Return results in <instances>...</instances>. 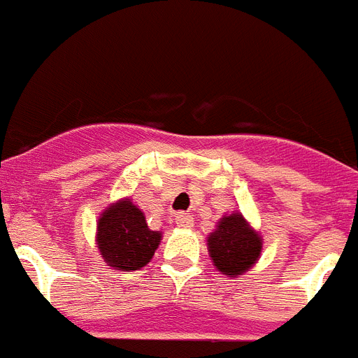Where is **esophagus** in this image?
Wrapping results in <instances>:
<instances>
[{
  "label": "esophagus",
  "instance_id": "esophagus-1",
  "mask_svg": "<svg viewBox=\"0 0 358 358\" xmlns=\"http://www.w3.org/2000/svg\"><path fill=\"white\" fill-rule=\"evenodd\" d=\"M176 224H178L180 227H184V229L193 227L194 225L193 215H191V213H178V215H176Z\"/></svg>",
  "mask_w": 358,
  "mask_h": 358
}]
</instances>
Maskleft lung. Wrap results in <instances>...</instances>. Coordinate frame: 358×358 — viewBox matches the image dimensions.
<instances>
[{
  "instance_id": "1",
  "label": "left lung",
  "mask_w": 358,
  "mask_h": 358,
  "mask_svg": "<svg viewBox=\"0 0 358 358\" xmlns=\"http://www.w3.org/2000/svg\"><path fill=\"white\" fill-rule=\"evenodd\" d=\"M215 266L224 275H242L253 266L262 251V240L248 225L244 216L235 213L224 216L215 233L207 238Z\"/></svg>"
}]
</instances>
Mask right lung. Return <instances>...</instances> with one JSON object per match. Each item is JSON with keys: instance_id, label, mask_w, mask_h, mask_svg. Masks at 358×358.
I'll return each instance as SVG.
<instances>
[{"instance_id": "1", "label": "right lung", "mask_w": 358, "mask_h": 358, "mask_svg": "<svg viewBox=\"0 0 358 358\" xmlns=\"http://www.w3.org/2000/svg\"><path fill=\"white\" fill-rule=\"evenodd\" d=\"M160 238V233L149 229L143 213L131 200L110 206L98 222V248L105 262L125 271L145 266Z\"/></svg>"}]
</instances>
